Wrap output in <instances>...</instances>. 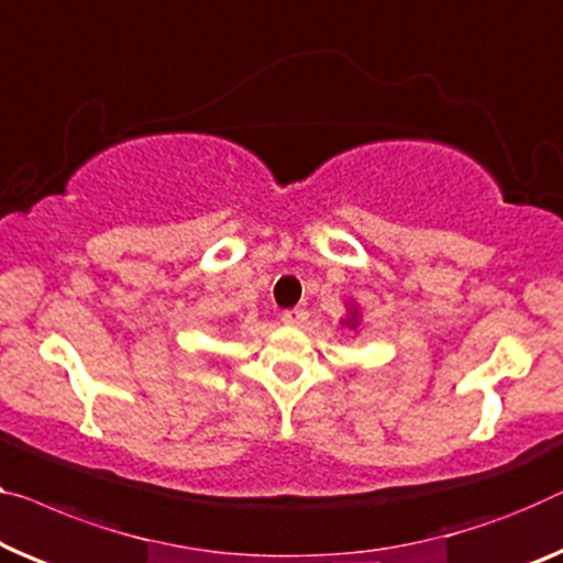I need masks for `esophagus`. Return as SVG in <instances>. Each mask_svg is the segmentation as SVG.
<instances>
[{"instance_id": "esophagus-1", "label": "esophagus", "mask_w": 563, "mask_h": 563, "mask_svg": "<svg viewBox=\"0 0 563 563\" xmlns=\"http://www.w3.org/2000/svg\"><path fill=\"white\" fill-rule=\"evenodd\" d=\"M306 321H308V310L306 308H288V310H283V323L303 325Z\"/></svg>"}]
</instances>
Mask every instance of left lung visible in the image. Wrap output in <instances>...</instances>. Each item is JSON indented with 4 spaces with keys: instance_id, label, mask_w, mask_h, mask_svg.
<instances>
[{
    "instance_id": "1",
    "label": "left lung",
    "mask_w": 563,
    "mask_h": 563,
    "mask_svg": "<svg viewBox=\"0 0 563 563\" xmlns=\"http://www.w3.org/2000/svg\"><path fill=\"white\" fill-rule=\"evenodd\" d=\"M346 325H349V329H356V325H358V316H356V310H354V313H351V318H346Z\"/></svg>"
}]
</instances>
